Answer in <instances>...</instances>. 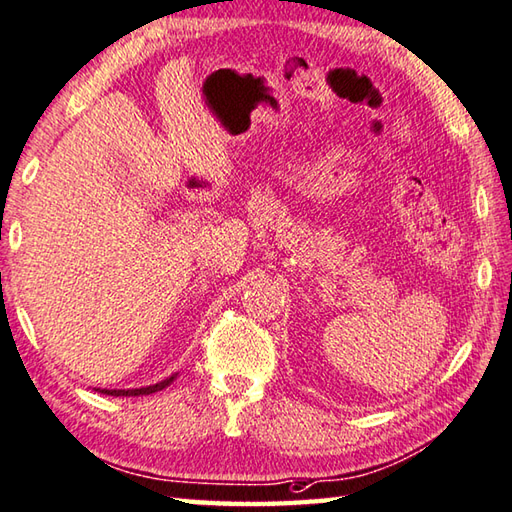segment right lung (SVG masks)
Listing matches in <instances>:
<instances>
[{"instance_id":"right-lung-1","label":"right lung","mask_w":512,"mask_h":512,"mask_svg":"<svg viewBox=\"0 0 512 512\" xmlns=\"http://www.w3.org/2000/svg\"><path fill=\"white\" fill-rule=\"evenodd\" d=\"M171 381H173V376H169V379L160 381L156 385H149V388H138V390H100V392L111 394V397H140V394H153V392H158L162 388H167Z\"/></svg>"}]
</instances>
